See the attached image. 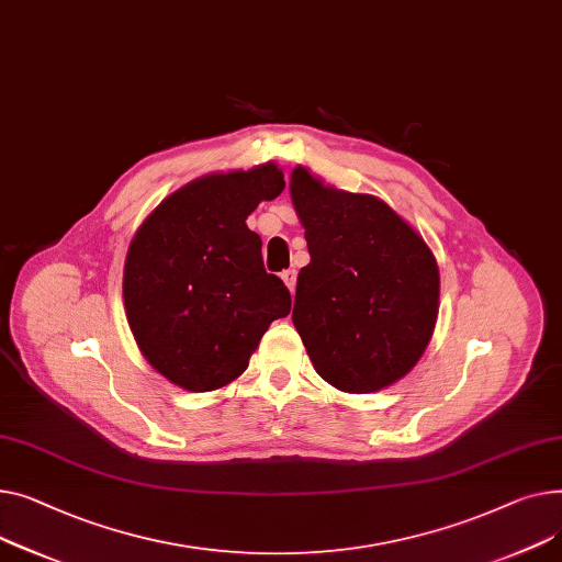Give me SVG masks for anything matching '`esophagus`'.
<instances>
[{
    "label": "esophagus",
    "mask_w": 562,
    "mask_h": 562,
    "mask_svg": "<svg viewBox=\"0 0 562 562\" xmlns=\"http://www.w3.org/2000/svg\"><path fill=\"white\" fill-rule=\"evenodd\" d=\"M281 279H283V283L288 285V290L294 292V288H296V272H294V270H283V272H281Z\"/></svg>",
    "instance_id": "obj_1"
}]
</instances>
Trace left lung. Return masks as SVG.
<instances>
[{
	"label": "left lung",
	"mask_w": 562,
	"mask_h": 562,
	"mask_svg": "<svg viewBox=\"0 0 562 562\" xmlns=\"http://www.w3.org/2000/svg\"><path fill=\"white\" fill-rule=\"evenodd\" d=\"M290 194L311 262L292 322L315 372L366 394L406 376L434 336L438 262L417 231L372 194L324 186L294 168Z\"/></svg>",
	"instance_id": "left-lung-1"
}]
</instances>
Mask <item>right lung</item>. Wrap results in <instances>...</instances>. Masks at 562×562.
<instances>
[{"label":"right lung","instance_id":"add662e5","mask_svg":"<svg viewBox=\"0 0 562 562\" xmlns=\"http://www.w3.org/2000/svg\"><path fill=\"white\" fill-rule=\"evenodd\" d=\"M285 188L272 162L194 179L140 224L124 260V308L149 366L190 392L238 379L268 326L290 313L247 215Z\"/></svg>","mask_w":562,"mask_h":562}]
</instances>
